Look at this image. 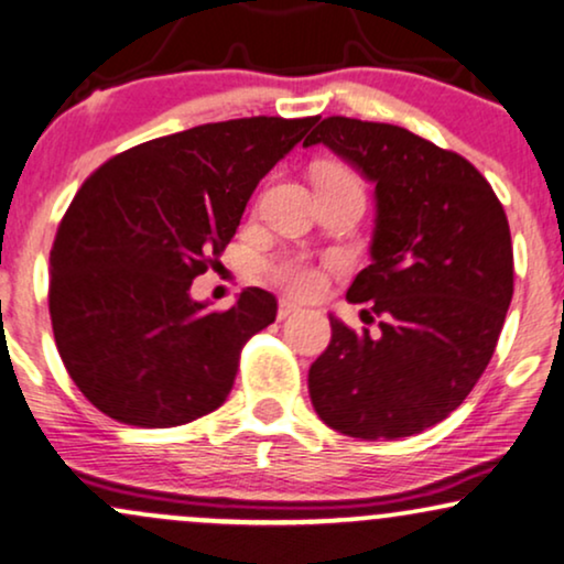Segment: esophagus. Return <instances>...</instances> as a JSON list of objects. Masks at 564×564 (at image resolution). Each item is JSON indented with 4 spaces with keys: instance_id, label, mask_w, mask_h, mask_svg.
<instances>
[{
    "instance_id": "34e87169",
    "label": "esophagus",
    "mask_w": 564,
    "mask_h": 564,
    "mask_svg": "<svg viewBox=\"0 0 564 564\" xmlns=\"http://www.w3.org/2000/svg\"><path fill=\"white\" fill-rule=\"evenodd\" d=\"M296 310H299V306H296L294 302H289V299H281V302H278V319H283V317L294 315Z\"/></svg>"
}]
</instances>
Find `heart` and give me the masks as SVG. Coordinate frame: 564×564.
I'll return each mask as SVG.
<instances>
[{
    "mask_svg": "<svg viewBox=\"0 0 564 564\" xmlns=\"http://www.w3.org/2000/svg\"><path fill=\"white\" fill-rule=\"evenodd\" d=\"M317 182H340V184H359L356 174L344 163H323L317 169ZM330 268H338V262H317L299 258V254H283V258H273L262 262V273L270 281L278 283L283 291L294 296H315L325 289V273Z\"/></svg>",
    "mask_w": 564,
    "mask_h": 564,
    "instance_id": "obj_1",
    "label": "heart"
}]
</instances>
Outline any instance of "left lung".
I'll return each instance as SVG.
<instances>
[{
  "instance_id": "obj_1",
  "label": "left lung",
  "mask_w": 564,
  "mask_h": 564,
  "mask_svg": "<svg viewBox=\"0 0 564 564\" xmlns=\"http://www.w3.org/2000/svg\"><path fill=\"white\" fill-rule=\"evenodd\" d=\"M317 142L375 182L372 265L346 299L380 330L330 317L312 405L348 437H411L451 416L495 354L512 299L508 216L471 161L398 124L327 117L304 145Z\"/></svg>"
}]
</instances>
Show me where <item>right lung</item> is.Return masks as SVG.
Segmentation results:
<instances>
[{
	"mask_svg": "<svg viewBox=\"0 0 564 564\" xmlns=\"http://www.w3.org/2000/svg\"><path fill=\"white\" fill-rule=\"evenodd\" d=\"M315 119L199 124L140 142L83 182L48 258V315L64 367L98 411L163 430L226 401L275 296L245 289L210 312L189 286L218 265L254 187Z\"/></svg>",
	"mask_w": 564,
	"mask_h": 564,
	"instance_id": "1",
	"label": "right lung"
}]
</instances>
